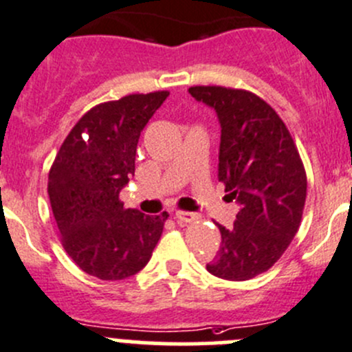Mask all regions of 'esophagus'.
Masks as SVG:
<instances>
[{
    "instance_id": "esophagus-1",
    "label": "esophagus",
    "mask_w": 352,
    "mask_h": 352,
    "mask_svg": "<svg viewBox=\"0 0 352 352\" xmlns=\"http://www.w3.org/2000/svg\"><path fill=\"white\" fill-rule=\"evenodd\" d=\"M175 218H177V221H180V223H190V221H194V219H197L199 216H197V212L177 211Z\"/></svg>"
}]
</instances>
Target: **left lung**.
<instances>
[{
  "label": "left lung",
  "mask_w": 352,
  "mask_h": 352,
  "mask_svg": "<svg viewBox=\"0 0 352 352\" xmlns=\"http://www.w3.org/2000/svg\"><path fill=\"white\" fill-rule=\"evenodd\" d=\"M221 124L218 179L240 204L233 228L218 225L221 245L206 269L247 281L281 258L300 228L307 173L286 124L255 94L226 87H190Z\"/></svg>",
  "instance_id": "left-lung-1"
}]
</instances>
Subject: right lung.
Here are the masks:
<instances>
[{"label":"right lung","mask_w":352,"mask_h":352,"mask_svg":"<svg viewBox=\"0 0 352 352\" xmlns=\"http://www.w3.org/2000/svg\"><path fill=\"white\" fill-rule=\"evenodd\" d=\"M166 97L168 91L134 94L95 105L74 124L49 170L63 247L81 271L102 281L140 272L168 218L126 209L119 199L134 175L141 131Z\"/></svg>","instance_id":"add662e5"}]
</instances>
